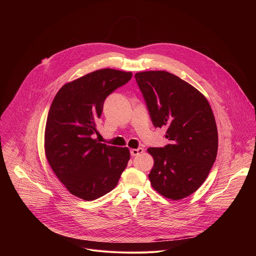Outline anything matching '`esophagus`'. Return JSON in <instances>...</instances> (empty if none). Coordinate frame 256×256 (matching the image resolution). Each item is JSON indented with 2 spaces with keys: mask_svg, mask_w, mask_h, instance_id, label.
I'll return each instance as SVG.
<instances>
[{
  "mask_svg": "<svg viewBox=\"0 0 256 256\" xmlns=\"http://www.w3.org/2000/svg\"><path fill=\"white\" fill-rule=\"evenodd\" d=\"M144 152L142 148H138V149H132L130 150V155L132 156H138Z\"/></svg>",
  "mask_w": 256,
  "mask_h": 256,
  "instance_id": "esophagus-1",
  "label": "esophagus"
}]
</instances>
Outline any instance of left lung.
I'll use <instances>...</instances> for the list:
<instances>
[{"label": "left lung", "mask_w": 256, "mask_h": 256, "mask_svg": "<svg viewBox=\"0 0 256 256\" xmlns=\"http://www.w3.org/2000/svg\"><path fill=\"white\" fill-rule=\"evenodd\" d=\"M155 128H167L169 144L149 148L153 188L178 200L200 188L214 163L218 130L206 98L194 86L165 70L134 75Z\"/></svg>", "instance_id": "8db88e82"}]
</instances>
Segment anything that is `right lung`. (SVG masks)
<instances>
[{
    "mask_svg": "<svg viewBox=\"0 0 256 256\" xmlns=\"http://www.w3.org/2000/svg\"><path fill=\"white\" fill-rule=\"evenodd\" d=\"M132 72L102 68L64 84L48 112L44 151L52 171L77 198L94 200L112 192L130 150L93 138L106 97L132 79Z\"/></svg>",
    "mask_w": 256,
    "mask_h": 256,
    "instance_id": "add662e5",
    "label": "right lung"
}]
</instances>
